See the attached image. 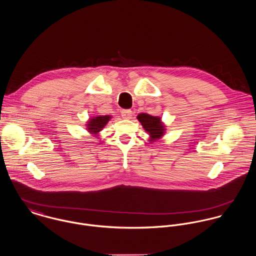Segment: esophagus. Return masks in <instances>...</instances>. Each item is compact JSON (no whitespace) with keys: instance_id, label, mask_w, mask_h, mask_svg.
<instances>
[{"instance_id":"1","label":"esophagus","mask_w":256,"mask_h":256,"mask_svg":"<svg viewBox=\"0 0 256 256\" xmlns=\"http://www.w3.org/2000/svg\"><path fill=\"white\" fill-rule=\"evenodd\" d=\"M120 113H122V116L124 118H126V120L130 118L132 116V110H122Z\"/></svg>"}]
</instances>
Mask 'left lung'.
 Returning <instances> with one entry per match:
<instances>
[{
  "instance_id": "obj_1",
  "label": "left lung",
  "mask_w": 256,
  "mask_h": 256,
  "mask_svg": "<svg viewBox=\"0 0 256 256\" xmlns=\"http://www.w3.org/2000/svg\"><path fill=\"white\" fill-rule=\"evenodd\" d=\"M138 120L142 122L143 128L149 134V142H154L164 136L166 130L164 124L161 122L160 116H154L146 113H142L138 116Z\"/></svg>"
}]
</instances>
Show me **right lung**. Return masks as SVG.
I'll return each mask as SVG.
<instances>
[{"mask_svg": "<svg viewBox=\"0 0 256 256\" xmlns=\"http://www.w3.org/2000/svg\"><path fill=\"white\" fill-rule=\"evenodd\" d=\"M110 116H98L90 118L86 124V128L91 134H98L103 128L107 124V122L110 120Z\"/></svg>", "mask_w": 256, "mask_h": 256, "instance_id": "1", "label": "right lung"}]
</instances>
